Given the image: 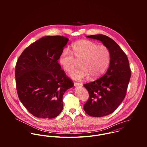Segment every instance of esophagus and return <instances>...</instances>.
Masks as SVG:
<instances>
[{
  "mask_svg": "<svg viewBox=\"0 0 147 147\" xmlns=\"http://www.w3.org/2000/svg\"><path fill=\"white\" fill-rule=\"evenodd\" d=\"M83 84H82V83H76V82H75L74 83V85L75 86H82Z\"/></svg>",
  "mask_w": 147,
  "mask_h": 147,
  "instance_id": "obj_1",
  "label": "esophagus"
}]
</instances>
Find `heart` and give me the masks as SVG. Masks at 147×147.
<instances>
[{"mask_svg":"<svg viewBox=\"0 0 147 147\" xmlns=\"http://www.w3.org/2000/svg\"><path fill=\"white\" fill-rule=\"evenodd\" d=\"M72 53L65 49L62 51L59 61L63 69L71 71L76 66L77 61H81V67L72 71L69 75L77 80L89 78H97L105 73L111 59L109 49L105 45H99L89 40H81L72 46ZM75 56V58L74 57Z\"/></svg>","mask_w":147,"mask_h":147,"instance_id":"1","label":"heart"}]
</instances>
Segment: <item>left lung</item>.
I'll return each instance as SVG.
<instances>
[{"instance_id":"1","label":"left lung","mask_w":147,"mask_h":147,"mask_svg":"<svg viewBox=\"0 0 147 147\" xmlns=\"http://www.w3.org/2000/svg\"><path fill=\"white\" fill-rule=\"evenodd\" d=\"M86 37L101 41L111 53L107 72L94 82L84 84L89 95L84 105L85 112L93 117H104L113 113L124 100L131 69L126 54L113 40L103 34Z\"/></svg>"}]
</instances>
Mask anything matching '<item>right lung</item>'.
I'll use <instances>...</instances> for the list:
<instances>
[{"label":"right lung","mask_w":147,"mask_h":147,"mask_svg":"<svg viewBox=\"0 0 147 147\" xmlns=\"http://www.w3.org/2000/svg\"><path fill=\"white\" fill-rule=\"evenodd\" d=\"M68 39L47 36L32 43L21 53L15 67L19 98L37 118L51 119L63 110L65 92L74 86L58 61Z\"/></svg>","instance_id":"right-lung-1"}]
</instances>
